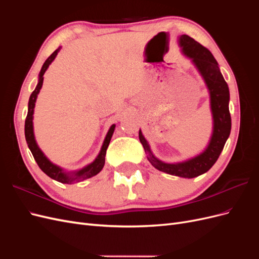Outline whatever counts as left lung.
<instances>
[{
	"mask_svg": "<svg viewBox=\"0 0 259 259\" xmlns=\"http://www.w3.org/2000/svg\"><path fill=\"white\" fill-rule=\"evenodd\" d=\"M179 48L186 57L189 58L197 68L209 94V106L213 117V131L204 150L199 154L182 162L168 163L161 161L153 154L150 145L139 130V140L144 146L148 161L151 165L164 173L183 178H194L214 165L221 155L224 146L230 135L231 116L229 112L230 94L228 84L218 67L211 53L194 41L189 35L183 34L178 37Z\"/></svg>",
	"mask_w": 259,
	"mask_h": 259,
	"instance_id": "left-lung-1",
	"label": "left lung"
}]
</instances>
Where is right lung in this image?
I'll return each mask as SVG.
<instances>
[{
    "mask_svg": "<svg viewBox=\"0 0 259 259\" xmlns=\"http://www.w3.org/2000/svg\"><path fill=\"white\" fill-rule=\"evenodd\" d=\"M61 50V46L55 51L51 56L45 60V62L42 66V69L40 73H38V80H37V85L35 90L32 92V94L30 95L29 98V103H28V114L26 117V122H25V136H26V140L28 147L30 149L31 153H32L33 158L35 160V162L37 163L38 167H40L44 173L48 175L49 177H51L54 180H57V182L61 183V184H75V183H80L83 182L85 179H89L93 176L97 175L99 171L103 169L104 165H105V158H106V151L107 148L110 144L111 137L113 135V132L115 128V124H112L110 128H109L107 135L105 137V140L103 143V146H101L100 151L98 153V155L95 158L92 163L88 164V165L76 169V170H66L62 167L56 165L54 164L52 161H50V159L44 154V152L41 150L40 147H38L36 140H35V136H34V131H33V113H34V107H35V103H36V98L38 93H40V90L42 89L43 85V80H44V73L48 68L50 67V65L54 61V59L56 58L57 54L59 53V51Z\"/></svg>",
    "mask_w": 259,
    "mask_h": 259,
    "instance_id": "1",
    "label": "right lung"
}]
</instances>
